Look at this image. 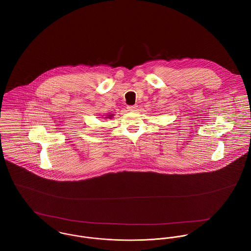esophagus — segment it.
<instances>
[{"mask_svg": "<svg viewBox=\"0 0 251 251\" xmlns=\"http://www.w3.org/2000/svg\"><path fill=\"white\" fill-rule=\"evenodd\" d=\"M137 105H132V106H127V110L130 111V112H136L137 109H138Z\"/></svg>", "mask_w": 251, "mask_h": 251, "instance_id": "obj_1", "label": "esophagus"}]
</instances>
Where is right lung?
<instances>
[{"label":"right lung","instance_id":"right-lung-1","mask_svg":"<svg viewBox=\"0 0 251 251\" xmlns=\"http://www.w3.org/2000/svg\"><path fill=\"white\" fill-rule=\"evenodd\" d=\"M113 116H114V114H107V115H106V117H104L103 119H112V118H113Z\"/></svg>","mask_w":251,"mask_h":251}]
</instances>
